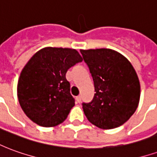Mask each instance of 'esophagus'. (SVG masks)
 <instances>
[{
	"mask_svg": "<svg viewBox=\"0 0 157 157\" xmlns=\"http://www.w3.org/2000/svg\"><path fill=\"white\" fill-rule=\"evenodd\" d=\"M75 100H76V102H78V103H80V102H82V98H81V96H78V97H76V98H75Z\"/></svg>",
	"mask_w": 157,
	"mask_h": 157,
	"instance_id": "esophagus-1",
	"label": "esophagus"
}]
</instances>
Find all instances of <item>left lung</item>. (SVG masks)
I'll return each instance as SVG.
<instances>
[{
	"label": "left lung",
	"instance_id": "left-lung-1",
	"mask_svg": "<svg viewBox=\"0 0 157 157\" xmlns=\"http://www.w3.org/2000/svg\"><path fill=\"white\" fill-rule=\"evenodd\" d=\"M92 74L95 94L83 103L86 117L102 129L117 128L128 121L140 97L138 75L124 55L111 48L81 49Z\"/></svg>",
	"mask_w": 157,
	"mask_h": 157
}]
</instances>
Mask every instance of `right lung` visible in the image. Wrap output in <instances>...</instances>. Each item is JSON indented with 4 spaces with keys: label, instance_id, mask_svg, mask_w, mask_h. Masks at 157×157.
Returning a JSON list of instances; mask_svg holds the SVG:
<instances>
[{
    "label": "right lung",
    "instance_id": "1",
    "mask_svg": "<svg viewBox=\"0 0 157 157\" xmlns=\"http://www.w3.org/2000/svg\"><path fill=\"white\" fill-rule=\"evenodd\" d=\"M82 57L75 48L45 47L36 52L21 71L17 98L33 123L55 127L65 121L75 100L65 78L69 68Z\"/></svg>",
    "mask_w": 157,
    "mask_h": 157
}]
</instances>
